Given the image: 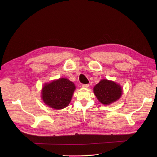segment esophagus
Instances as JSON below:
<instances>
[{"label":"esophagus","mask_w":157,"mask_h":157,"mask_svg":"<svg viewBox=\"0 0 157 157\" xmlns=\"http://www.w3.org/2000/svg\"><path fill=\"white\" fill-rule=\"evenodd\" d=\"M82 87H83V88H88L89 87V84H83V85H82Z\"/></svg>","instance_id":"obj_1"}]
</instances>
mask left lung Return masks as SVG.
<instances>
[{"mask_svg": "<svg viewBox=\"0 0 157 157\" xmlns=\"http://www.w3.org/2000/svg\"><path fill=\"white\" fill-rule=\"evenodd\" d=\"M97 99L104 105H109L120 98L122 88L115 82L102 79L94 88Z\"/></svg>", "mask_w": 157, "mask_h": 157, "instance_id": "8db88e82", "label": "left lung"}]
</instances>
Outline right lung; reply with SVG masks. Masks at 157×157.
I'll use <instances>...</instances> for the list:
<instances>
[{"label": "right lung", "mask_w": 157, "mask_h": 157, "mask_svg": "<svg viewBox=\"0 0 157 157\" xmlns=\"http://www.w3.org/2000/svg\"><path fill=\"white\" fill-rule=\"evenodd\" d=\"M76 89L74 84L67 79L60 78L46 84L42 90L43 102L56 109H61L70 103Z\"/></svg>", "instance_id": "1"}]
</instances>
